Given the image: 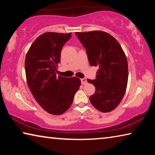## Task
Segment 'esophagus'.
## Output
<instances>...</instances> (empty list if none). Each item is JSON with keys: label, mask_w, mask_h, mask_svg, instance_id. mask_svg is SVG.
I'll list each match as a JSON object with an SVG mask.
<instances>
[{"label": "esophagus", "mask_w": 155, "mask_h": 155, "mask_svg": "<svg viewBox=\"0 0 155 155\" xmlns=\"http://www.w3.org/2000/svg\"><path fill=\"white\" fill-rule=\"evenodd\" d=\"M81 83L83 84V85H86V84L87 83V79H86V78H82V79H81Z\"/></svg>", "instance_id": "1"}]
</instances>
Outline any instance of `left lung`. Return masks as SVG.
<instances>
[{
  "label": "left lung",
  "instance_id": "8db88e82",
  "mask_svg": "<svg viewBox=\"0 0 155 155\" xmlns=\"http://www.w3.org/2000/svg\"><path fill=\"white\" fill-rule=\"evenodd\" d=\"M86 49L91 66H98L95 80L87 82L95 86L90 100L98 111H113L122 101L128 83V62L118 41L102 31L75 32Z\"/></svg>",
  "mask_w": 155,
  "mask_h": 155
}]
</instances>
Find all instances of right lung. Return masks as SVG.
Wrapping results in <instances>:
<instances>
[{"instance_id":"right-lung-1","label":"right lung","mask_w":155,"mask_h":155,"mask_svg":"<svg viewBox=\"0 0 155 155\" xmlns=\"http://www.w3.org/2000/svg\"><path fill=\"white\" fill-rule=\"evenodd\" d=\"M71 34H41L31 44L26 55L25 73L28 88L41 108L52 115H61L70 108L81 85L77 77L56 76L61 49Z\"/></svg>"}]
</instances>
